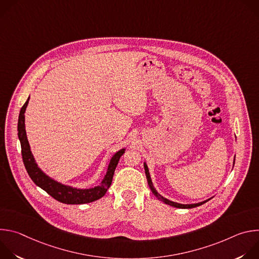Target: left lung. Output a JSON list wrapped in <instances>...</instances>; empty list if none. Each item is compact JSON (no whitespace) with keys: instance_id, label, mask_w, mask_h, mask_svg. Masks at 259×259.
I'll use <instances>...</instances> for the list:
<instances>
[{"instance_id":"obj_1","label":"left lung","mask_w":259,"mask_h":259,"mask_svg":"<svg viewBox=\"0 0 259 259\" xmlns=\"http://www.w3.org/2000/svg\"><path fill=\"white\" fill-rule=\"evenodd\" d=\"M234 163H235V161H234ZM144 171H145V175H146V179H147V183H149V187H150V189H151V191H152V193L156 196V198L158 199V200H160V201H162V202H164L165 204H167V205H170V206H172V207H175V208H181V209H190V208H195V207H198V206H201V205H203L204 203H206L207 201H209V200H206V201H203V202H201V203H197V204H179V203H176V202H172V201H170V200H168V199H166V198H164V197H162L157 191H156V189L154 188V184H153V182H152V179H151V175H150V171H149V168H147V165L144 163Z\"/></svg>"}]
</instances>
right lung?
I'll list each match as a JSON object with an SVG mask.
<instances>
[{"instance_id":"1","label":"right lung","mask_w":259,"mask_h":259,"mask_svg":"<svg viewBox=\"0 0 259 259\" xmlns=\"http://www.w3.org/2000/svg\"><path fill=\"white\" fill-rule=\"evenodd\" d=\"M28 100H29V97L27 98V100L25 101V103L20 109L17 130H18V138L20 140V145H21V155H22L23 164L31 180L36 184V186L40 187L46 193H48L52 198L64 204H70V205L86 204L102 198L107 192L108 188L110 187V184H112L116 167L119 163L121 156L125 153V149H122L119 152H117L112 157V159H110L107 167V171L101 183L97 187H94L91 189H76L69 186H65V184H62L52 179L50 176L45 174L38 167L30 152V146L26 137L25 124H24V113H25L26 106L28 104Z\"/></svg>"}]
</instances>
